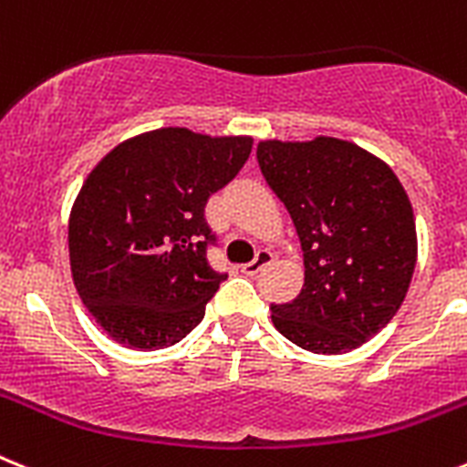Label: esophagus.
<instances>
[{"instance_id":"obj_1","label":"esophagus","mask_w":467,"mask_h":467,"mask_svg":"<svg viewBox=\"0 0 467 467\" xmlns=\"http://www.w3.org/2000/svg\"><path fill=\"white\" fill-rule=\"evenodd\" d=\"M272 262H274V254L269 253V250H260L253 262H248V265L241 266V272L245 274V276H257V274H260L265 266L272 265Z\"/></svg>"}]
</instances>
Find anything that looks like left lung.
Here are the masks:
<instances>
[{
  "instance_id": "left-lung-1",
  "label": "left lung",
  "mask_w": 467,
  "mask_h": 467,
  "mask_svg": "<svg viewBox=\"0 0 467 467\" xmlns=\"http://www.w3.org/2000/svg\"><path fill=\"white\" fill-rule=\"evenodd\" d=\"M257 161L290 213L305 285L272 306L281 336L314 354H345L392 321L418 260L413 207L392 167L352 141L265 139Z\"/></svg>"
}]
</instances>
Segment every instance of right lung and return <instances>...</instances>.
<instances>
[{"instance_id": "right-lung-1", "label": "right lung", "mask_w": 467, "mask_h": 467, "mask_svg": "<svg viewBox=\"0 0 467 467\" xmlns=\"http://www.w3.org/2000/svg\"><path fill=\"white\" fill-rule=\"evenodd\" d=\"M253 137L161 127L118 143L79 189L67 219L79 300L109 337L170 348L201 324L224 274L205 260V202L245 165Z\"/></svg>"}]
</instances>
